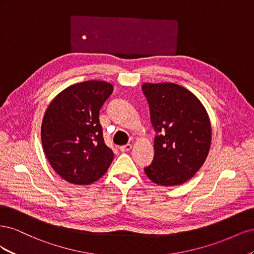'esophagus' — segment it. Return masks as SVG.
I'll use <instances>...</instances> for the list:
<instances>
[{
  "label": "esophagus",
  "mask_w": 254,
  "mask_h": 254,
  "mask_svg": "<svg viewBox=\"0 0 254 254\" xmlns=\"http://www.w3.org/2000/svg\"><path fill=\"white\" fill-rule=\"evenodd\" d=\"M131 147H132V145H131V144L123 145V146H121V147H120V150H121V151H123V152H125V151H129L130 149H131Z\"/></svg>",
  "instance_id": "obj_1"
}]
</instances>
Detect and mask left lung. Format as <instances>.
Returning <instances> with one entry per match:
<instances>
[{
	"label": "left lung",
	"instance_id": "left-lung-1",
	"mask_svg": "<svg viewBox=\"0 0 254 254\" xmlns=\"http://www.w3.org/2000/svg\"><path fill=\"white\" fill-rule=\"evenodd\" d=\"M155 139V158L146 176L156 184L174 187L187 182L209 155L212 128L209 114L198 97L173 82L143 83Z\"/></svg>",
	"mask_w": 254,
	"mask_h": 254
}]
</instances>
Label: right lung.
<instances>
[{
    "instance_id": "obj_1",
    "label": "right lung",
    "mask_w": 254,
    "mask_h": 254,
    "mask_svg": "<svg viewBox=\"0 0 254 254\" xmlns=\"http://www.w3.org/2000/svg\"><path fill=\"white\" fill-rule=\"evenodd\" d=\"M113 91L111 83L72 84L53 98L41 124L43 151L61 178L89 186L106 174L114 153L104 142L99 109Z\"/></svg>"
}]
</instances>
